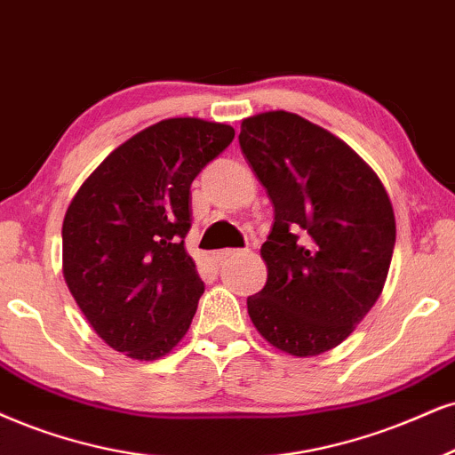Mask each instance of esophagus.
<instances>
[{
	"label": "esophagus",
	"instance_id": "1",
	"mask_svg": "<svg viewBox=\"0 0 455 455\" xmlns=\"http://www.w3.org/2000/svg\"><path fill=\"white\" fill-rule=\"evenodd\" d=\"M244 251H236V249H223V251H217V253H212V259L217 263L229 259V257H236V255H243Z\"/></svg>",
	"mask_w": 455,
	"mask_h": 455
}]
</instances>
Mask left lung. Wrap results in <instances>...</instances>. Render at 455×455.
Instances as JSON below:
<instances>
[{
  "instance_id": "1",
  "label": "left lung",
  "mask_w": 455,
  "mask_h": 455,
  "mask_svg": "<svg viewBox=\"0 0 455 455\" xmlns=\"http://www.w3.org/2000/svg\"><path fill=\"white\" fill-rule=\"evenodd\" d=\"M238 139L274 204L267 280L246 299L249 316L276 350L323 355L382 295L396 238L390 196L350 145L291 111L244 117Z\"/></svg>"
}]
</instances>
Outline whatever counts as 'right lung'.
<instances>
[{
  "label": "right lung",
  "instance_id": "add662e5",
  "mask_svg": "<svg viewBox=\"0 0 455 455\" xmlns=\"http://www.w3.org/2000/svg\"><path fill=\"white\" fill-rule=\"evenodd\" d=\"M234 128L200 117L156 122L111 151L63 219V276L109 347L134 361L185 338L204 283L185 251L189 185L232 143Z\"/></svg>",
  "mask_w": 455,
  "mask_h": 455
}]
</instances>
